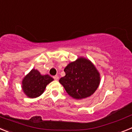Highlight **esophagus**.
Returning a JSON list of instances; mask_svg holds the SVG:
<instances>
[{"mask_svg":"<svg viewBox=\"0 0 132 132\" xmlns=\"http://www.w3.org/2000/svg\"><path fill=\"white\" fill-rule=\"evenodd\" d=\"M54 79L55 80H58V79H59V77H58V76H57V75H56V76H54Z\"/></svg>","mask_w":132,"mask_h":132,"instance_id":"esophagus-1","label":"esophagus"}]
</instances>
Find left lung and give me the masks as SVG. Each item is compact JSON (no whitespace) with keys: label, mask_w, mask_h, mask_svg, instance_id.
I'll use <instances>...</instances> for the list:
<instances>
[{"label":"left lung","mask_w":132,"mask_h":132,"mask_svg":"<svg viewBox=\"0 0 132 132\" xmlns=\"http://www.w3.org/2000/svg\"><path fill=\"white\" fill-rule=\"evenodd\" d=\"M64 71L66 75L59 80L68 94L76 100L90 97L100 83V74L90 60L79 57L69 63Z\"/></svg>","instance_id":"obj_1"}]
</instances>
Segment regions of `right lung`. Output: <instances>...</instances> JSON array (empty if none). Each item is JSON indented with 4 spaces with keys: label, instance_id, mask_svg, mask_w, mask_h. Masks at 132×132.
Returning a JSON list of instances; mask_svg holds the SVG:
<instances>
[{
    "label": "right lung",
    "instance_id": "1",
    "mask_svg": "<svg viewBox=\"0 0 132 132\" xmlns=\"http://www.w3.org/2000/svg\"><path fill=\"white\" fill-rule=\"evenodd\" d=\"M53 80L48 74L42 75L38 70L33 68L22 81V89L28 98H37L43 94L46 86Z\"/></svg>",
    "mask_w": 132,
    "mask_h": 132
}]
</instances>
